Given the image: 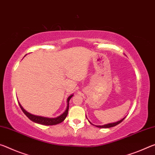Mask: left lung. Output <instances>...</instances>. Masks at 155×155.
I'll return each mask as SVG.
<instances>
[{"mask_svg":"<svg viewBox=\"0 0 155 155\" xmlns=\"http://www.w3.org/2000/svg\"><path fill=\"white\" fill-rule=\"evenodd\" d=\"M124 120V118L122 119V120H121L117 121V122L108 124H106V125H103V126H97V127H98V128H111V127H113V126H117V124H120V123L121 122V121H122ZM89 122H90V121H89ZM90 124H91V123L90 122ZM92 125H93V124H92ZM94 126H95V125H94Z\"/></svg>","mask_w":155,"mask_h":155,"instance_id":"obj_1","label":"left lung"}]
</instances>
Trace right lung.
<instances>
[{
	"label": "right lung",
	"mask_w": 155,
	"mask_h": 155,
	"mask_svg": "<svg viewBox=\"0 0 155 155\" xmlns=\"http://www.w3.org/2000/svg\"><path fill=\"white\" fill-rule=\"evenodd\" d=\"M72 96H73V95H70L67 99V103H68L67 108V109H66V110L64 111V113H62V115H60L59 117H55V118H49V117H45L32 115V114H30L28 112H27V111L25 110L23 108H22V106L20 105V104L19 102H18V104H19L20 108L22 109V112L25 113V115H26L30 120H31L32 121H34V122H35L37 124H42V125L51 126V125H55V124H58L62 122V121L65 120V118L67 117V116L68 115V107H69V100H70V99L72 97Z\"/></svg>",
	"instance_id": "obj_1"
}]
</instances>
